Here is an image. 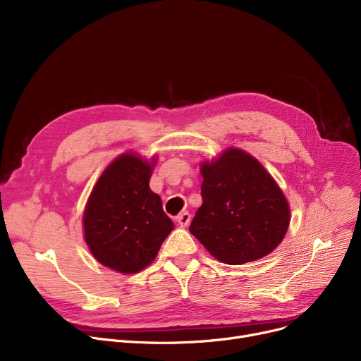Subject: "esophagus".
<instances>
[{
  "mask_svg": "<svg viewBox=\"0 0 361 361\" xmlns=\"http://www.w3.org/2000/svg\"><path fill=\"white\" fill-rule=\"evenodd\" d=\"M190 219H192V215L188 214V212H181V214L176 218V221H177L178 225H181V226H187L188 224H190Z\"/></svg>",
  "mask_w": 361,
  "mask_h": 361,
  "instance_id": "obj_1",
  "label": "esophagus"
}]
</instances>
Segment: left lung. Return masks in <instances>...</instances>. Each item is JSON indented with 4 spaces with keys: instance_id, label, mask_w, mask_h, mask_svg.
<instances>
[{
    "instance_id": "obj_1",
    "label": "left lung",
    "mask_w": 361,
    "mask_h": 361,
    "mask_svg": "<svg viewBox=\"0 0 361 361\" xmlns=\"http://www.w3.org/2000/svg\"><path fill=\"white\" fill-rule=\"evenodd\" d=\"M202 199L190 233L215 259L243 264L269 255L286 235L290 206L262 164L230 147L200 166Z\"/></svg>"
}]
</instances>
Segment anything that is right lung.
I'll use <instances>...</instances> for the list:
<instances>
[{
  "instance_id": "1",
  "label": "right lung",
  "mask_w": 361,
  "mask_h": 361,
  "mask_svg": "<svg viewBox=\"0 0 361 361\" xmlns=\"http://www.w3.org/2000/svg\"><path fill=\"white\" fill-rule=\"evenodd\" d=\"M155 159L135 154L114 159L94 184L83 214L85 240L93 257L121 274H136L157 257L174 224L149 188Z\"/></svg>"
}]
</instances>
